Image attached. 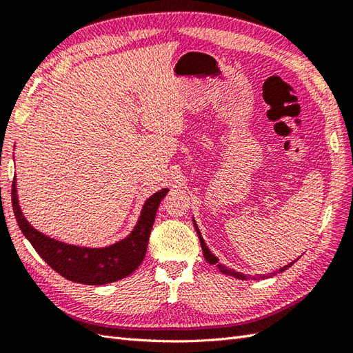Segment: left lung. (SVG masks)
<instances>
[{
	"label": "left lung",
	"mask_w": 353,
	"mask_h": 353,
	"mask_svg": "<svg viewBox=\"0 0 353 353\" xmlns=\"http://www.w3.org/2000/svg\"><path fill=\"white\" fill-rule=\"evenodd\" d=\"M194 226H196V230H197V234H199L200 244H201V250H203L205 259L209 262V264H211V265H215V267H219V270H220L221 273H224V274H229V276H234V277H238V279H247V277H249V276H244V274H241V273H236V272H234V270H229L228 267L221 265L220 262H219V258L214 256V254L211 253V250L208 249V245H206V243H205V239L201 238V234H200V230H199V228H197V224H196V223H194ZM294 262H296V261H292L291 264L282 267V268H281V272H285V270H287L288 267H291L292 264H294ZM273 274H276V272H274V273H272V276H273ZM264 277H267V276H265V274H264V276L259 274V276H253L252 279H264Z\"/></svg>",
	"instance_id": "obj_1"
}]
</instances>
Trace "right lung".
<instances>
[{
  "mask_svg": "<svg viewBox=\"0 0 353 353\" xmlns=\"http://www.w3.org/2000/svg\"><path fill=\"white\" fill-rule=\"evenodd\" d=\"M167 192L168 190H161L153 194L142 208L139 221L132 234L123 241L104 249H85L59 243L30 226L18 205L14 177L12 183V206L22 234L52 270L72 282L104 285L132 274L144 261L157 208Z\"/></svg>",
  "mask_w": 353,
  "mask_h": 353,
  "instance_id": "right-lung-1",
  "label": "right lung"
}]
</instances>
